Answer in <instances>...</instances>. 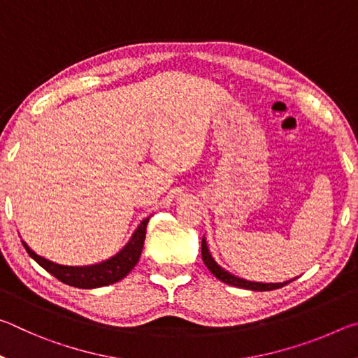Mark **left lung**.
<instances>
[{
  "label": "left lung",
  "mask_w": 358,
  "mask_h": 358,
  "mask_svg": "<svg viewBox=\"0 0 358 358\" xmlns=\"http://www.w3.org/2000/svg\"><path fill=\"white\" fill-rule=\"evenodd\" d=\"M202 260H203V264L207 265V268L220 281L230 284V286L248 289V290H259V292H265V290H275V289L284 287L286 284H289L290 281L295 280V278H294V280L282 281V282H257V281H250V280H245V278L235 276V275L230 273V271H227L226 268H222V266L213 259V256H211V252L208 250V245H207V240H205V237L202 238Z\"/></svg>",
  "instance_id": "1"
}]
</instances>
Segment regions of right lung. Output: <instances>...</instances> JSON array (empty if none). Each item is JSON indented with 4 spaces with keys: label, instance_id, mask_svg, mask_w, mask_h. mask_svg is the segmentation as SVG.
<instances>
[{
    "label": "right lung",
    "instance_id": "add662e5",
    "mask_svg": "<svg viewBox=\"0 0 358 358\" xmlns=\"http://www.w3.org/2000/svg\"><path fill=\"white\" fill-rule=\"evenodd\" d=\"M148 221L150 216L141 221L134 234L131 235L128 243L121 248L115 256L93 265H62L52 262V260L36 254L23 240L22 243L25 246L29 257H33L42 268L55 276L57 280L78 289H96L118 282L134 268L142 254Z\"/></svg>",
    "mask_w": 358,
    "mask_h": 358
}]
</instances>
